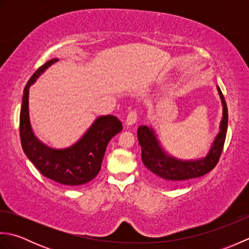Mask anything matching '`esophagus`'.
Masks as SVG:
<instances>
[{
    "mask_svg": "<svg viewBox=\"0 0 249 249\" xmlns=\"http://www.w3.org/2000/svg\"><path fill=\"white\" fill-rule=\"evenodd\" d=\"M137 119H138V113H137V111H135V110L130 111L127 115V118H126V125L127 126L134 125L137 122Z\"/></svg>",
    "mask_w": 249,
    "mask_h": 249,
    "instance_id": "34e87169",
    "label": "esophagus"
}]
</instances>
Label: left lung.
I'll use <instances>...</instances> for the list:
<instances>
[{"label": "left lung", "instance_id": "8db88e82", "mask_svg": "<svg viewBox=\"0 0 249 249\" xmlns=\"http://www.w3.org/2000/svg\"><path fill=\"white\" fill-rule=\"evenodd\" d=\"M217 89L223 104V119L220 121L219 133L216 136L209 153L203 158L182 160L170 156L162 150L154 129L145 125L138 127L137 135L141 146L142 161L158 179L170 185L184 183L204 176L217 165L223 152L228 126V109L226 100L219 87H217Z\"/></svg>", "mask_w": 249, "mask_h": 249}]
</instances>
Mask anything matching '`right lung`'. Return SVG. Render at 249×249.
I'll return each instance as SVG.
<instances>
[{
    "label": "right lung",
    "mask_w": 249,
    "mask_h": 249,
    "mask_svg": "<svg viewBox=\"0 0 249 249\" xmlns=\"http://www.w3.org/2000/svg\"><path fill=\"white\" fill-rule=\"evenodd\" d=\"M59 59H52L37 70L26 83L20 111V139L23 152L44 177L68 186L83 185L97 176L106 147L112 137L123 129L114 115L95 120L80 140L66 149H52L36 138L29 115V89L36 79Z\"/></svg>",
    "instance_id": "1"
}]
</instances>
